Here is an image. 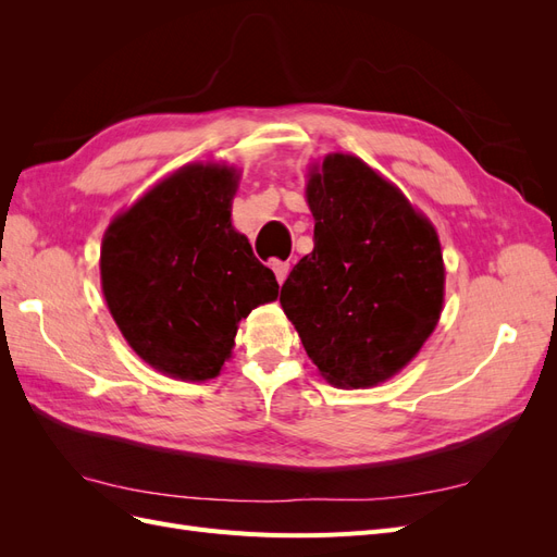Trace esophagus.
I'll list each match as a JSON object with an SVG mask.
<instances>
[{"label":"esophagus","instance_id":"34e87169","mask_svg":"<svg viewBox=\"0 0 557 557\" xmlns=\"http://www.w3.org/2000/svg\"><path fill=\"white\" fill-rule=\"evenodd\" d=\"M272 269H274V274H276V281H278V283H283V281H285V276H288V272H290V262L274 260V262H272Z\"/></svg>","mask_w":557,"mask_h":557}]
</instances>
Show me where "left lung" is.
I'll return each mask as SVG.
<instances>
[{
  "label": "left lung",
  "instance_id": "8db88e82",
  "mask_svg": "<svg viewBox=\"0 0 557 557\" xmlns=\"http://www.w3.org/2000/svg\"><path fill=\"white\" fill-rule=\"evenodd\" d=\"M307 199L313 250L285 278L281 307L330 383L376 385L416 356L440 320V239L395 185L352 156H327Z\"/></svg>",
  "mask_w": 557,
  "mask_h": 557
}]
</instances>
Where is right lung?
Segmentation results:
<instances>
[{
	"instance_id": "right-lung-1",
	"label": "right lung",
	"mask_w": 557,
	"mask_h": 557,
	"mask_svg": "<svg viewBox=\"0 0 557 557\" xmlns=\"http://www.w3.org/2000/svg\"><path fill=\"white\" fill-rule=\"evenodd\" d=\"M237 176L190 164L109 225L102 288L127 344L160 372L207 381L230 358L239 320L278 283L232 227Z\"/></svg>"
}]
</instances>
